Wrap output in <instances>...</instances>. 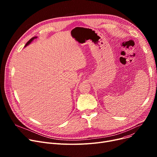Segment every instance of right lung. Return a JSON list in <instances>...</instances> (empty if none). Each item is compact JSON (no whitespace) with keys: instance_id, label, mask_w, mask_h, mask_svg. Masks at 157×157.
Masks as SVG:
<instances>
[{"instance_id":"right-lung-1","label":"right lung","mask_w":157,"mask_h":157,"mask_svg":"<svg viewBox=\"0 0 157 157\" xmlns=\"http://www.w3.org/2000/svg\"><path fill=\"white\" fill-rule=\"evenodd\" d=\"M36 38H37V36H35V37H33L32 38H31L29 41H28V42L27 43V44H25V47H26L27 46H28L29 44H30L32 42V41H33V40H34L35 39H36Z\"/></svg>"}]
</instances>
